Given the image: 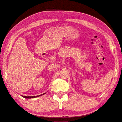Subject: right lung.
Returning a JSON list of instances; mask_svg holds the SVG:
<instances>
[{
  "instance_id": "obj_1",
  "label": "right lung",
  "mask_w": 122,
  "mask_h": 122,
  "mask_svg": "<svg viewBox=\"0 0 122 122\" xmlns=\"http://www.w3.org/2000/svg\"><path fill=\"white\" fill-rule=\"evenodd\" d=\"M45 93H43V95H44ZM42 95H39V96H35V97H26V96H23V97H24V98H37V97H39V96H41Z\"/></svg>"
}]
</instances>
